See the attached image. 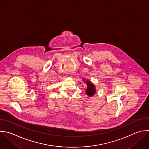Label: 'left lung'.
<instances>
[{"instance_id":"1","label":"left lung","mask_w":149,"mask_h":149,"mask_svg":"<svg viewBox=\"0 0 149 149\" xmlns=\"http://www.w3.org/2000/svg\"><path fill=\"white\" fill-rule=\"evenodd\" d=\"M84 81L85 80H83ZM86 84H87V88L86 90V94L88 96H91V95H93L95 93V86L90 83V81H86Z\"/></svg>"}]
</instances>
